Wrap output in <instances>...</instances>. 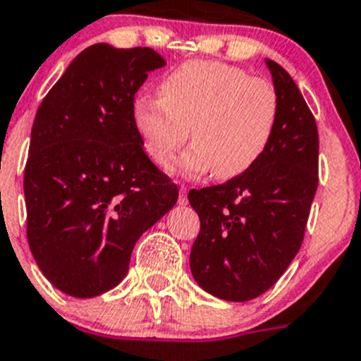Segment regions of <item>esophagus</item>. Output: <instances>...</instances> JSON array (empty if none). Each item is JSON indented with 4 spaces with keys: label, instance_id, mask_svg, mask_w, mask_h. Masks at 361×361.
Here are the masks:
<instances>
[{
    "label": "esophagus",
    "instance_id": "obj_1",
    "mask_svg": "<svg viewBox=\"0 0 361 361\" xmlns=\"http://www.w3.org/2000/svg\"><path fill=\"white\" fill-rule=\"evenodd\" d=\"M187 194H188V187H187V185H181V187H180V197H178V202H180L181 206L187 204V202H188Z\"/></svg>",
    "mask_w": 361,
    "mask_h": 361
}]
</instances>
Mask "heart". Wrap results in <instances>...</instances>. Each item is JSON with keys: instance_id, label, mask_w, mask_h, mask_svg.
I'll return each mask as SVG.
<instances>
[{"instance_id": "b5f03b06", "label": "heart", "mask_w": 361, "mask_h": 361, "mask_svg": "<svg viewBox=\"0 0 361 361\" xmlns=\"http://www.w3.org/2000/svg\"><path fill=\"white\" fill-rule=\"evenodd\" d=\"M160 97L134 102V125L146 153L159 166L171 162L188 139L180 169L220 180L250 169L268 149L279 120L275 86L220 61H187L171 70Z\"/></svg>"}]
</instances>
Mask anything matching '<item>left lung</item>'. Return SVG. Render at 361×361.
Instances as JSON below:
<instances>
[{
  "mask_svg": "<svg viewBox=\"0 0 361 361\" xmlns=\"http://www.w3.org/2000/svg\"><path fill=\"white\" fill-rule=\"evenodd\" d=\"M279 95L274 137L257 164L188 192L201 229L190 269L204 291L247 302L268 291L298 254L319 183V135L293 77L266 59Z\"/></svg>",
  "mask_w": 361,
  "mask_h": 361,
  "instance_id": "1",
  "label": "left lung"
}]
</instances>
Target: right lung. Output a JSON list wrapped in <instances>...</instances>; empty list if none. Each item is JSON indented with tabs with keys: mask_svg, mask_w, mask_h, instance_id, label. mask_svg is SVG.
<instances>
[{
	"mask_svg": "<svg viewBox=\"0 0 361 361\" xmlns=\"http://www.w3.org/2000/svg\"><path fill=\"white\" fill-rule=\"evenodd\" d=\"M166 65L149 47L95 44L42 100L24 167L26 234L49 282L75 298L116 288L135 241L178 201L134 125V99Z\"/></svg>",
	"mask_w": 361,
	"mask_h": 361,
	"instance_id": "right-lung-1",
	"label": "right lung"
}]
</instances>
